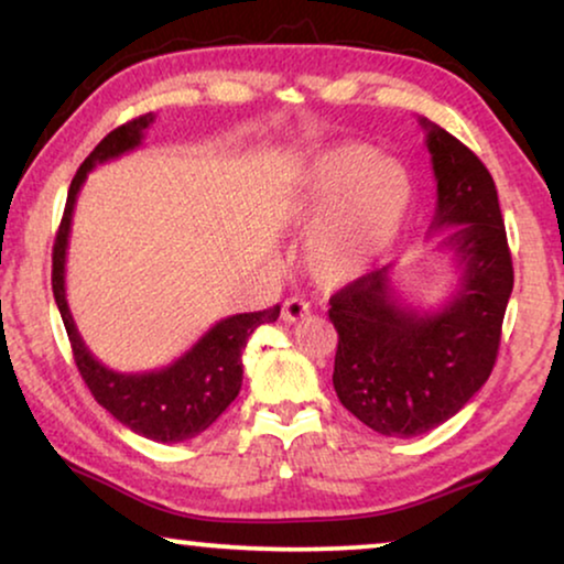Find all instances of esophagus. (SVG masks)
<instances>
[{"label":"esophagus","instance_id":"1","mask_svg":"<svg viewBox=\"0 0 564 564\" xmlns=\"http://www.w3.org/2000/svg\"><path fill=\"white\" fill-rule=\"evenodd\" d=\"M306 314H310V304L304 302V299H299V296H291V299H286V302H283V306H281V317H283V322H299V319H304Z\"/></svg>","mask_w":564,"mask_h":564}]
</instances>
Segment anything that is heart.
<instances>
[{
	"label": "heart",
	"instance_id": "heart-1",
	"mask_svg": "<svg viewBox=\"0 0 564 564\" xmlns=\"http://www.w3.org/2000/svg\"><path fill=\"white\" fill-rule=\"evenodd\" d=\"M412 177L369 144H335L306 162L294 216L310 224L306 262L327 286L356 281L377 265L412 212Z\"/></svg>",
	"mask_w": 564,
	"mask_h": 564
}]
</instances>
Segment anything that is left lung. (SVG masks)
I'll return each instance as SVG.
<instances>
[{"mask_svg": "<svg viewBox=\"0 0 564 564\" xmlns=\"http://www.w3.org/2000/svg\"><path fill=\"white\" fill-rule=\"evenodd\" d=\"M438 204L431 229L459 268L438 310L404 304L389 268L371 270L329 299L337 329L333 384L343 408L381 435L412 438L454 417L490 377L513 262L498 191L477 154L420 118Z\"/></svg>", "mask_w": 564, "mask_h": 564, "instance_id": "obj_1", "label": "left lung"}]
</instances>
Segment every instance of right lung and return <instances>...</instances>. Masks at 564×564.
<instances>
[{
    "label": "right lung",
    "instance_id": "1",
    "mask_svg": "<svg viewBox=\"0 0 564 564\" xmlns=\"http://www.w3.org/2000/svg\"><path fill=\"white\" fill-rule=\"evenodd\" d=\"M152 123L154 112H147V116H139L129 120V123L118 126L82 162V167L69 185L64 219L54 242L51 286H54V299L58 312H62L66 335H69L77 369L95 400L129 431L144 435L149 441H160V444H180V441L195 438L206 427H212L216 417L235 402L239 389H242L245 345L260 325L278 319L281 306L275 304L273 310L235 314V317L216 322L185 356H180L175 364L164 366L160 371L120 373L102 366L89 352L85 340L77 333V325H74L69 304H66L64 283L74 204H77V195L82 185H85L89 170L137 149L141 139H144V131Z\"/></svg>",
    "mask_w": 564,
    "mask_h": 564
}]
</instances>
